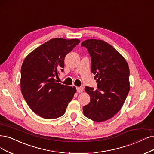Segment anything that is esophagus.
<instances>
[{
  "mask_svg": "<svg viewBox=\"0 0 154 154\" xmlns=\"http://www.w3.org/2000/svg\"><path fill=\"white\" fill-rule=\"evenodd\" d=\"M76 89H77V92L79 93H81L84 91V88L82 87H77Z\"/></svg>",
  "mask_w": 154,
  "mask_h": 154,
  "instance_id": "obj_1",
  "label": "esophagus"
}]
</instances>
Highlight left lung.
<instances>
[{
	"label": "left lung",
	"instance_id": "left-lung-1",
	"mask_svg": "<svg viewBox=\"0 0 154 154\" xmlns=\"http://www.w3.org/2000/svg\"><path fill=\"white\" fill-rule=\"evenodd\" d=\"M91 58V72L97 89L86 86L90 103L83 106L84 116L95 122L105 121L121 110L129 93V69L127 61L107 42L88 39L81 44Z\"/></svg>",
	"mask_w": 154,
	"mask_h": 154
}]
</instances>
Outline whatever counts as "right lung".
Segmentation results:
<instances>
[{"mask_svg": "<svg viewBox=\"0 0 154 154\" xmlns=\"http://www.w3.org/2000/svg\"><path fill=\"white\" fill-rule=\"evenodd\" d=\"M80 43L79 39L53 38L28 54L21 68V90L30 109L42 118L63 116L76 93L75 87L58 83L65 56Z\"/></svg>", "mask_w": 154, "mask_h": 154, "instance_id": "1", "label": "right lung"}]
</instances>
